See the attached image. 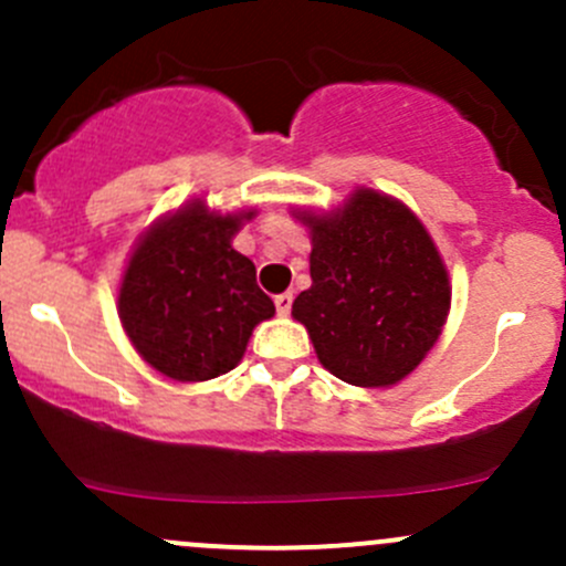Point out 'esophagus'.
I'll use <instances>...</instances> for the list:
<instances>
[{"label":"esophagus","instance_id":"esophagus-1","mask_svg":"<svg viewBox=\"0 0 566 566\" xmlns=\"http://www.w3.org/2000/svg\"><path fill=\"white\" fill-rule=\"evenodd\" d=\"M273 304H276V312L279 315H290V310H293V293H279L276 298H273Z\"/></svg>","mask_w":566,"mask_h":566}]
</instances>
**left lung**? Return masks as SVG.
<instances>
[{
  "instance_id": "1",
  "label": "left lung",
  "mask_w": 566,
  "mask_h": 566,
  "mask_svg": "<svg viewBox=\"0 0 566 566\" xmlns=\"http://www.w3.org/2000/svg\"><path fill=\"white\" fill-rule=\"evenodd\" d=\"M310 227L312 287L293 301L325 369L361 389L413 373L447 323L452 287L430 232L399 199L356 188Z\"/></svg>"
}]
</instances>
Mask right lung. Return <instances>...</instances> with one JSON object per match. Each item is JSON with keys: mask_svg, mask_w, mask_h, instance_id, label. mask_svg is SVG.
Instances as JSON below:
<instances>
[{"mask_svg": "<svg viewBox=\"0 0 566 566\" xmlns=\"http://www.w3.org/2000/svg\"><path fill=\"white\" fill-rule=\"evenodd\" d=\"M251 216L213 213L193 199L136 243L117 312L136 353L167 378L197 384L235 369L254 325L276 312L256 287L254 262L232 249Z\"/></svg>", "mask_w": 566, "mask_h": 566, "instance_id": "right-lung-1", "label": "right lung"}]
</instances>
